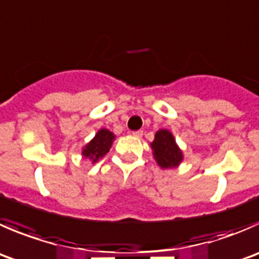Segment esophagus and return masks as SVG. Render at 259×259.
<instances>
[{"mask_svg":"<svg viewBox=\"0 0 259 259\" xmlns=\"http://www.w3.org/2000/svg\"><path fill=\"white\" fill-rule=\"evenodd\" d=\"M132 134L134 135L135 138H142V135H143V130H135V132H133Z\"/></svg>","mask_w":259,"mask_h":259,"instance_id":"34e87169","label":"esophagus"}]
</instances>
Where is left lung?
I'll use <instances>...</instances> for the list:
<instances>
[{"label": "left lung", "instance_id": "obj_1", "mask_svg": "<svg viewBox=\"0 0 259 259\" xmlns=\"http://www.w3.org/2000/svg\"><path fill=\"white\" fill-rule=\"evenodd\" d=\"M154 158L162 168L177 167L182 160V152L168 130H159L152 143Z\"/></svg>", "mask_w": 259, "mask_h": 259}]
</instances>
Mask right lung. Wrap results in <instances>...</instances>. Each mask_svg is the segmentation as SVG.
<instances>
[{"label": "right lung", "mask_w": 259, "mask_h": 259, "mask_svg": "<svg viewBox=\"0 0 259 259\" xmlns=\"http://www.w3.org/2000/svg\"><path fill=\"white\" fill-rule=\"evenodd\" d=\"M115 135L107 129H101L96 134V137L84 147L82 154L86 158H90L94 162H96L99 158L104 157L111 148L112 142H114Z\"/></svg>", "instance_id": "obj_1"}]
</instances>
